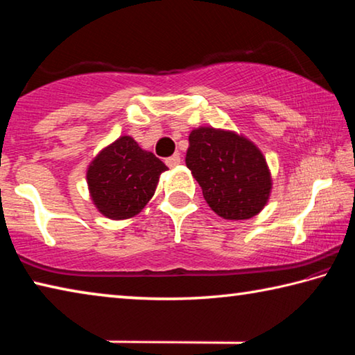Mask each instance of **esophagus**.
<instances>
[{
	"instance_id": "esophagus-1",
	"label": "esophagus",
	"mask_w": 355,
	"mask_h": 355,
	"mask_svg": "<svg viewBox=\"0 0 355 355\" xmlns=\"http://www.w3.org/2000/svg\"><path fill=\"white\" fill-rule=\"evenodd\" d=\"M180 163H182V158H180L178 153L172 155V156H169V158L166 159V164L169 166V167H175V166H178Z\"/></svg>"
}]
</instances>
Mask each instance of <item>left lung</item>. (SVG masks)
<instances>
[{"label":"left lung","mask_w":355,"mask_h":355,"mask_svg":"<svg viewBox=\"0 0 355 355\" xmlns=\"http://www.w3.org/2000/svg\"><path fill=\"white\" fill-rule=\"evenodd\" d=\"M186 166L220 218H254L266 205L271 173L254 144L232 131L197 128L189 135Z\"/></svg>","instance_id":"8db88e82"}]
</instances>
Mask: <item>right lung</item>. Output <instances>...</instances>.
Listing matches in <instances>:
<instances>
[{"label":"right lung","mask_w":355,"mask_h":355,"mask_svg":"<svg viewBox=\"0 0 355 355\" xmlns=\"http://www.w3.org/2000/svg\"><path fill=\"white\" fill-rule=\"evenodd\" d=\"M167 166L142 150L130 136H122L101 150L87 169L92 200L110 219L133 218L155 194Z\"/></svg>","instance_id":"right-lung-1"}]
</instances>
